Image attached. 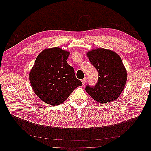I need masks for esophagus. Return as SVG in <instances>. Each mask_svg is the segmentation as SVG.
<instances>
[{
	"label": "esophagus",
	"instance_id": "obj_1",
	"mask_svg": "<svg viewBox=\"0 0 151 151\" xmlns=\"http://www.w3.org/2000/svg\"><path fill=\"white\" fill-rule=\"evenodd\" d=\"M86 81H87V79H86V78H84L83 79H82V83H83V84H86Z\"/></svg>",
	"mask_w": 151,
	"mask_h": 151
}]
</instances>
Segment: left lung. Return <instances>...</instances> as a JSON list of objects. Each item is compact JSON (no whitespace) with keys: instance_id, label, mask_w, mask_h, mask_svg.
<instances>
[{"instance_id":"left-lung-1","label":"left lung","mask_w":151,"mask_h":151,"mask_svg":"<svg viewBox=\"0 0 151 151\" xmlns=\"http://www.w3.org/2000/svg\"><path fill=\"white\" fill-rule=\"evenodd\" d=\"M98 72V83L88 84L86 91L96 101L108 103L117 99L125 88L127 73L121 58L110 50L97 48L87 53Z\"/></svg>"}]
</instances>
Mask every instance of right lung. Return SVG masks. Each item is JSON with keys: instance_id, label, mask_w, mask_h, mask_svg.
Returning a JSON list of instances; mask_svg holds the SVG:
<instances>
[{"instance_id": "add662e5", "label": "right lung", "mask_w": 151, "mask_h": 151, "mask_svg": "<svg viewBox=\"0 0 151 151\" xmlns=\"http://www.w3.org/2000/svg\"><path fill=\"white\" fill-rule=\"evenodd\" d=\"M69 52L55 47L45 49L36 58L29 73L35 93L48 104L64 102L77 87L83 85L67 63Z\"/></svg>"}]
</instances>
